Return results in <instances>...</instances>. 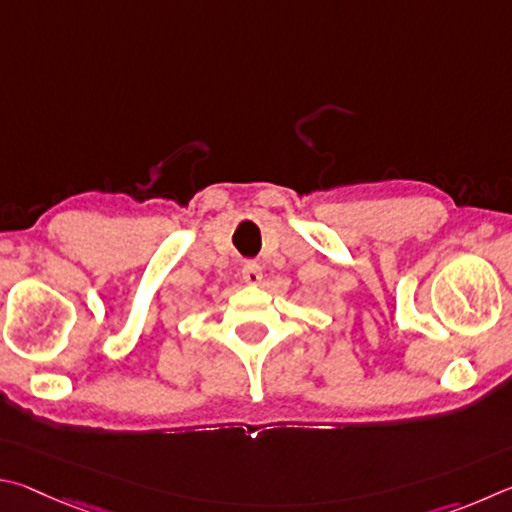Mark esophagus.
Returning <instances> with one entry per match:
<instances>
[{
    "instance_id": "34e87169",
    "label": "esophagus",
    "mask_w": 512,
    "mask_h": 512,
    "mask_svg": "<svg viewBox=\"0 0 512 512\" xmlns=\"http://www.w3.org/2000/svg\"><path fill=\"white\" fill-rule=\"evenodd\" d=\"M242 281H245L247 285H258L263 281V270L261 265H258L256 261H247L245 265H242Z\"/></svg>"
}]
</instances>
